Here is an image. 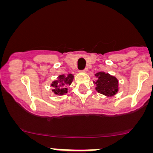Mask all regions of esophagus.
Returning <instances> with one entry per match:
<instances>
[{"instance_id": "esophagus-1", "label": "esophagus", "mask_w": 153, "mask_h": 153, "mask_svg": "<svg viewBox=\"0 0 153 153\" xmlns=\"http://www.w3.org/2000/svg\"><path fill=\"white\" fill-rule=\"evenodd\" d=\"M87 71H88V69H87V68H85V69L82 70V73H87Z\"/></svg>"}]
</instances>
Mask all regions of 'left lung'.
Instances as JSON below:
<instances>
[{
  "instance_id": "8db88e82",
  "label": "left lung",
  "mask_w": 153,
  "mask_h": 153,
  "mask_svg": "<svg viewBox=\"0 0 153 153\" xmlns=\"http://www.w3.org/2000/svg\"><path fill=\"white\" fill-rule=\"evenodd\" d=\"M98 76V80L96 83V91L100 94L106 96H114L118 91V80L114 77L108 73H99L96 74Z\"/></svg>"
}]
</instances>
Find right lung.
I'll return each mask as SVG.
<instances>
[{
	"label": "right lung",
	"instance_id": "right-lung-1",
	"mask_svg": "<svg viewBox=\"0 0 153 153\" xmlns=\"http://www.w3.org/2000/svg\"><path fill=\"white\" fill-rule=\"evenodd\" d=\"M73 80V75L69 74L68 77H65V75H59L58 80H55L52 82V86L53 87L52 91L57 95H63L68 92V89L66 88V85H71V83Z\"/></svg>",
	"mask_w": 153,
	"mask_h": 153
}]
</instances>
